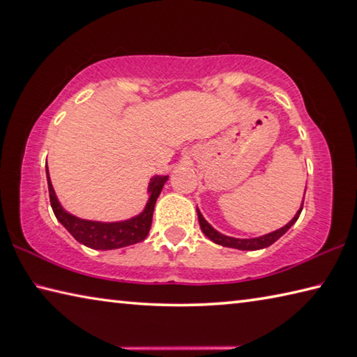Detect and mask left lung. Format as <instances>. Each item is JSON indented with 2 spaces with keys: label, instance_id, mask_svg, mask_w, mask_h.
<instances>
[{
  "label": "left lung",
  "instance_id": "left-lung-1",
  "mask_svg": "<svg viewBox=\"0 0 357 357\" xmlns=\"http://www.w3.org/2000/svg\"><path fill=\"white\" fill-rule=\"evenodd\" d=\"M303 200H305V194H303ZM303 200H302L301 208H298V211L296 213V216H294L286 225H282V227L270 231V234L254 236V238H235V236L220 234L219 230L214 229L213 225L209 224L205 218H203V214L200 213L199 208H197V216H199V222H200L203 234H205L213 243H216V245H220L224 248H234V250H240V251H257V250H264V248H268L270 245H273L276 240H280L281 236L284 235L286 231L297 222V219H298V216H301V213L303 209Z\"/></svg>",
  "mask_w": 357,
  "mask_h": 357
}]
</instances>
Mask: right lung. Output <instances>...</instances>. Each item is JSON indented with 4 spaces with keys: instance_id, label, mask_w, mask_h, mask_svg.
Listing matches in <instances>:
<instances>
[{
    "instance_id": "obj_1",
    "label": "right lung",
    "mask_w": 357,
    "mask_h": 357,
    "mask_svg": "<svg viewBox=\"0 0 357 357\" xmlns=\"http://www.w3.org/2000/svg\"><path fill=\"white\" fill-rule=\"evenodd\" d=\"M47 185H49V199L50 206L54 209V214L59 222L70 231L73 238L81 243V245L92 248L98 251H109L126 248L130 245H137L143 241L149 234L152 224V213H154L155 202L160 195L163 185L168 181V174H155L152 176L148 184V202L143 208V211L137 216H132L123 220H90L77 218L75 214L61 206V203L56 199L54 185L49 178V168L46 167Z\"/></svg>"
}]
</instances>
